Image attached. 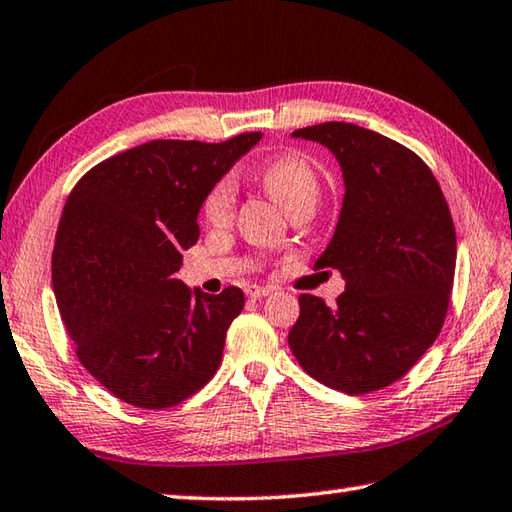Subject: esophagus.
<instances>
[{"label": "esophagus", "mask_w": 512, "mask_h": 512, "mask_svg": "<svg viewBox=\"0 0 512 512\" xmlns=\"http://www.w3.org/2000/svg\"><path fill=\"white\" fill-rule=\"evenodd\" d=\"M270 293H273V288H264L257 284L246 286V297H250V299H262V297H268Z\"/></svg>", "instance_id": "1"}]
</instances>
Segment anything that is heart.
I'll use <instances>...</instances> for the list:
<instances>
[{
	"label": "heart",
	"mask_w": 512,
	"mask_h": 512,
	"mask_svg": "<svg viewBox=\"0 0 512 512\" xmlns=\"http://www.w3.org/2000/svg\"><path fill=\"white\" fill-rule=\"evenodd\" d=\"M259 184L266 193L293 213L297 206L315 204L319 197V175L310 159L299 153L277 155L259 170ZM235 213V186L230 179L217 182L204 199V217L210 226H228Z\"/></svg>",
	"instance_id": "obj_1"
}]
</instances>
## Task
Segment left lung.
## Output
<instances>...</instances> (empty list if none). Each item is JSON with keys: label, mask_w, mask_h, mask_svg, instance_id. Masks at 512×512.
<instances>
[{"label": "left lung", "mask_w": 512, "mask_h": 512, "mask_svg": "<svg viewBox=\"0 0 512 512\" xmlns=\"http://www.w3.org/2000/svg\"><path fill=\"white\" fill-rule=\"evenodd\" d=\"M293 137L326 146L344 173V204L317 268L346 290L335 306L299 295L288 344L310 377L348 395L395 384L433 346L453 290L457 237L435 175L413 150L355 124Z\"/></svg>", "instance_id": "8db88e82"}]
</instances>
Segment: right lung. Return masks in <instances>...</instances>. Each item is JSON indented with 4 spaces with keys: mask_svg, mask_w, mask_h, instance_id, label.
Instances as JSON below:
<instances>
[{
    "mask_svg": "<svg viewBox=\"0 0 512 512\" xmlns=\"http://www.w3.org/2000/svg\"><path fill=\"white\" fill-rule=\"evenodd\" d=\"M259 139H155L104 159L70 190L53 248L57 306L79 362L122 402L177 406L219 368L244 293L190 290L175 273L197 244L210 188Z\"/></svg>",
    "mask_w": 512,
    "mask_h": 512,
    "instance_id": "add662e5",
    "label": "right lung"
}]
</instances>
